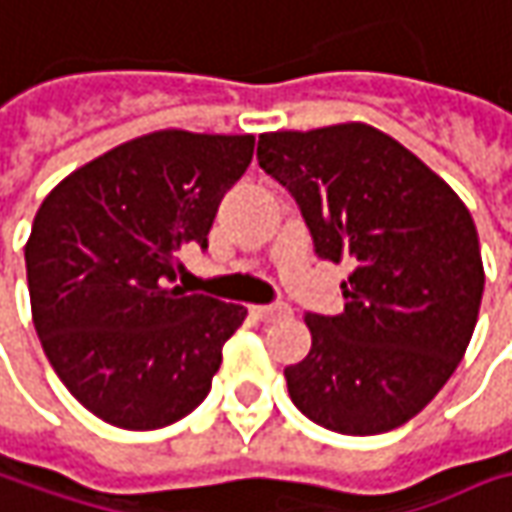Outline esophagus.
I'll return each instance as SVG.
<instances>
[{
	"mask_svg": "<svg viewBox=\"0 0 512 512\" xmlns=\"http://www.w3.org/2000/svg\"><path fill=\"white\" fill-rule=\"evenodd\" d=\"M252 315L263 323H278L292 318V309L286 303H269V306H252Z\"/></svg>",
	"mask_w": 512,
	"mask_h": 512,
	"instance_id": "esophagus-1",
	"label": "esophagus"
}]
</instances>
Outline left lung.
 Segmentation results:
<instances>
[{
    "label": "left lung",
    "mask_w": 512,
    "mask_h": 512,
    "mask_svg": "<svg viewBox=\"0 0 512 512\" xmlns=\"http://www.w3.org/2000/svg\"><path fill=\"white\" fill-rule=\"evenodd\" d=\"M315 252L349 260L341 315H306L309 355L283 369L309 421L344 435L407 424L450 381L478 321L476 223L433 168L367 123L260 134Z\"/></svg>",
    "instance_id": "left-lung-1"
}]
</instances>
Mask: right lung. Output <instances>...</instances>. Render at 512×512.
<instances>
[{"instance_id":"1","label":"right lung","mask_w":512,"mask_h":512,"mask_svg":"<svg viewBox=\"0 0 512 512\" xmlns=\"http://www.w3.org/2000/svg\"><path fill=\"white\" fill-rule=\"evenodd\" d=\"M252 134L151 131L71 171L25 243L31 315L59 381L120 430H160L212 389L240 303L174 286L180 249L209 246Z\"/></svg>"}]
</instances>
